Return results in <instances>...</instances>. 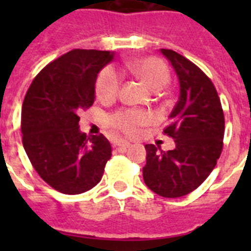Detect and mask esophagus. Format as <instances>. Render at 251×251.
Masks as SVG:
<instances>
[{
  "instance_id": "34e87169",
  "label": "esophagus",
  "mask_w": 251,
  "mask_h": 251,
  "mask_svg": "<svg viewBox=\"0 0 251 251\" xmlns=\"http://www.w3.org/2000/svg\"><path fill=\"white\" fill-rule=\"evenodd\" d=\"M115 146H117V150H118L119 152H124L127 148L130 147V143H128V142H117Z\"/></svg>"
}]
</instances>
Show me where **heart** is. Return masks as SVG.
Instances as JSON below:
<instances>
[{
	"instance_id": "b5f03b06",
	"label": "heart",
	"mask_w": 251,
	"mask_h": 251,
	"mask_svg": "<svg viewBox=\"0 0 251 251\" xmlns=\"http://www.w3.org/2000/svg\"><path fill=\"white\" fill-rule=\"evenodd\" d=\"M128 72L136 75L145 81L151 89L161 90L168 85L171 80V73L168 66L161 59L154 56L142 57L126 64ZM122 85V77L112 66H106L98 74L95 81V93L100 100L110 101L119 94ZM152 122V115L146 110L123 108L112 113L108 118V123L115 132L127 137L138 134L139 128L145 127Z\"/></svg>"
}]
</instances>
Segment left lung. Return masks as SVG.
<instances>
[{"instance_id": "8db88e82", "label": "left lung", "mask_w": 251, "mask_h": 251, "mask_svg": "<svg viewBox=\"0 0 251 251\" xmlns=\"http://www.w3.org/2000/svg\"><path fill=\"white\" fill-rule=\"evenodd\" d=\"M161 52L179 80V98L163 129L176 148L161 151L146 145L145 183L162 197L175 199L195 191L211 174L224 147L225 118L211 79L192 61L170 49Z\"/></svg>"}]
</instances>
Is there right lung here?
<instances>
[{
  "mask_svg": "<svg viewBox=\"0 0 251 251\" xmlns=\"http://www.w3.org/2000/svg\"><path fill=\"white\" fill-rule=\"evenodd\" d=\"M112 51L74 49L35 76L21 112L22 145L49 186L65 195L89 191L100 182L112 146L103 136L79 130V113L93 105L99 72Z\"/></svg>",
  "mask_w": 251,
  "mask_h": 251,
  "instance_id": "right-lung-1",
  "label": "right lung"
}]
</instances>
